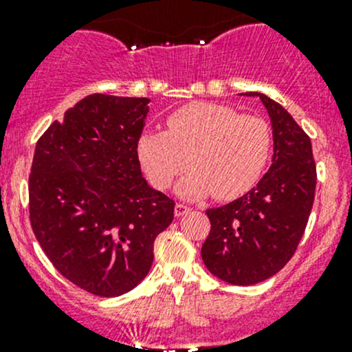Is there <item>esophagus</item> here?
Wrapping results in <instances>:
<instances>
[{"instance_id":"esophagus-1","label":"esophagus","mask_w":352,"mask_h":352,"mask_svg":"<svg viewBox=\"0 0 352 352\" xmlns=\"http://www.w3.org/2000/svg\"><path fill=\"white\" fill-rule=\"evenodd\" d=\"M187 212H190V208H187L186 204H175V216L177 218H180V216H184V214H187Z\"/></svg>"}]
</instances>
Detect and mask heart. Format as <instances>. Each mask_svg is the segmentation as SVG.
Returning a JSON list of instances; mask_svg holds the SVG:
<instances>
[{
    "instance_id": "obj_1",
    "label": "heart",
    "mask_w": 352,
    "mask_h": 352,
    "mask_svg": "<svg viewBox=\"0 0 352 352\" xmlns=\"http://www.w3.org/2000/svg\"><path fill=\"white\" fill-rule=\"evenodd\" d=\"M272 153V131L262 117L240 113L221 104L199 102L175 110L166 119V133L146 131L138 140V158L155 189L180 180L186 197L233 201L252 189Z\"/></svg>"
}]
</instances>
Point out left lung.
<instances>
[{"label": "left lung", "instance_id": "1", "mask_svg": "<svg viewBox=\"0 0 352 352\" xmlns=\"http://www.w3.org/2000/svg\"><path fill=\"white\" fill-rule=\"evenodd\" d=\"M257 95L271 117L272 165L245 196L206 211L211 232L201 248L209 272L236 286L265 281L289 262L307 228L317 186L308 134L267 95Z\"/></svg>", "mask_w": 352, "mask_h": 352}]
</instances>
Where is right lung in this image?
Masks as SVG:
<instances>
[{"instance_id": "right-lung-1", "label": "right lung", "mask_w": 352, "mask_h": 352, "mask_svg": "<svg viewBox=\"0 0 352 352\" xmlns=\"http://www.w3.org/2000/svg\"><path fill=\"white\" fill-rule=\"evenodd\" d=\"M148 98L94 94L37 141L28 177L35 239L56 269L102 298L136 287L175 202L141 173L138 140Z\"/></svg>"}]
</instances>
